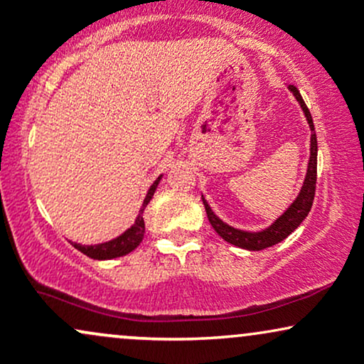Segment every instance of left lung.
I'll list each match as a JSON object with an SVG mask.
<instances>
[{"instance_id":"left-lung-1","label":"left lung","mask_w":364,"mask_h":364,"mask_svg":"<svg viewBox=\"0 0 364 364\" xmlns=\"http://www.w3.org/2000/svg\"><path fill=\"white\" fill-rule=\"evenodd\" d=\"M289 90L294 94L296 101L299 102L301 109L306 116L308 124L311 128V145H310V162H308V171H306V178H304L303 188L299 191L298 198L292 202V205L287 208L284 214L279 217L275 223L267 228L265 231L260 232H248V231H241V229H235L231 225H228L225 223L217 217L212 208L208 207V203L205 202V198L202 196L203 205H205V212L208 217V223L212 224V228L215 229V232L223 237L224 241L228 243L240 246V248L245 250H252V252H260V250L269 248V246H274L277 243H281L282 240H286L287 236L298 228L299 224L306 219V215L310 214L311 205H313V198H315V188H316V152H318V145H316V135H315V127H313V119L310 114V109L304 104L301 94L299 90L296 89L294 85H289Z\"/></svg>"}]
</instances>
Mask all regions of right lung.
<instances>
[{
  "mask_svg": "<svg viewBox=\"0 0 364 364\" xmlns=\"http://www.w3.org/2000/svg\"><path fill=\"white\" fill-rule=\"evenodd\" d=\"M161 178L162 176H159L156 181L152 183V186L149 188L147 196H145L139 215H136V219H135V224H133L129 229H127L123 235L114 237V240L107 241V243L94 245V246H85V245H78V243H72V245L78 250V252L87 255V257L94 258V260H111V258L123 257V255H128L129 252H133V250H135L136 246L141 243V240H144V235H145L144 210H145V207L149 205L150 200H152L154 193H156V188L159 185V181H161Z\"/></svg>",
  "mask_w": 364,
  "mask_h": 364,
  "instance_id": "add662e5",
  "label": "right lung"
}]
</instances>
